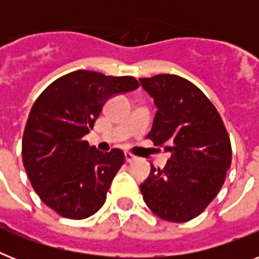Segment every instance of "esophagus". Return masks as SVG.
<instances>
[{
  "mask_svg": "<svg viewBox=\"0 0 259 259\" xmlns=\"http://www.w3.org/2000/svg\"><path fill=\"white\" fill-rule=\"evenodd\" d=\"M125 158H126V162H132L134 161V160H137V157H136L134 154L130 153V152H125Z\"/></svg>",
  "mask_w": 259,
  "mask_h": 259,
  "instance_id": "obj_1",
  "label": "esophagus"
}]
</instances>
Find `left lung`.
Masks as SVG:
<instances>
[{"instance_id":"1","label":"left lung","mask_w":259,"mask_h":259,"mask_svg":"<svg viewBox=\"0 0 259 259\" xmlns=\"http://www.w3.org/2000/svg\"><path fill=\"white\" fill-rule=\"evenodd\" d=\"M157 113L148 138L170 158L150 166L141 185L146 205L164 221L183 223L200 215L225 183L231 144L215 106L201 90L177 75L140 79Z\"/></svg>"}]
</instances>
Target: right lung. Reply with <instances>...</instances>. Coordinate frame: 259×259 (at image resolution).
Here are the masks:
<instances>
[{"instance_id":"right-lung-1","label":"right lung","mask_w":259,"mask_h":259,"mask_svg":"<svg viewBox=\"0 0 259 259\" xmlns=\"http://www.w3.org/2000/svg\"><path fill=\"white\" fill-rule=\"evenodd\" d=\"M138 86L133 76L78 70L51 83L32 106L22 162L36 193L60 217L86 219L105 204L125 154L121 149L103 153L83 137L109 98Z\"/></svg>"}]
</instances>
